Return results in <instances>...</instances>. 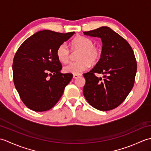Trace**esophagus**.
Instances as JSON below:
<instances>
[{
    "label": "esophagus",
    "instance_id": "esophagus-1",
    "mask_svg": "<svg viewBox=\"0 0 151 151\" xmlns=\"http://www.w3.org/2000/svg\"><path fill=\"white\" fill-rule=\"evenodd\" d=\"M82 75L81 74H74L73 75V78H77L78 77H79V76H81Z\"/></svg>",
    "mask_w": 151,
    "mask_h": 151
}]
</instances>
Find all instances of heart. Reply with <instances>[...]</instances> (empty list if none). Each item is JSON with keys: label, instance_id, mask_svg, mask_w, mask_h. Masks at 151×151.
<instances>
[{"label": "heart", "instance_id": "b5f03b06", "mask_svg": "<svg viewBox=\"0 0 151 151\" xmlns=\"http://www.w3.org/2000/svg\"><path fill=\"white\" fill-rule=\"evenodd\" d=\"M93 41L85 36H77L70 43L73 50H79L76 62L69 63L64 66L65 73L78 74L88 69L91 65L97 63L101 56L100 47L93 45ZM56 56L62 63H67L69 60L70 50L65 43L61 44L56 50Z\"/></svg>", "mask_w": 151, "mask_h": 151}]
</instances>
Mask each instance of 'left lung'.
<instances>
[{"mask_svg": "<svg viewBox=\"0 0 151 151\" xmlns=\"http://www.w3.org/2000/svg\"><path fill=\"white\" fill-rule=\"evenodd\" d=\"M100 37L102 42L100 60L90 71L83 74L86 84L83 93L88 103L101 111L119 106L134 84L137 62L132 47L120 35L107 27L84 32ZM103 73L104 79L95 74Z\"/></svg>", "mask_w": 151, "mask_h": 151, "instance_id": "obj_1", "label": "left lung"}]
</instances>
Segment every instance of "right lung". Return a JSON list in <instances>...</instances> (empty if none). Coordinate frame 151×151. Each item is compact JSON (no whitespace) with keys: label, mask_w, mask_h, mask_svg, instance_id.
Returning <instances> with one entry per match:
<instances>
[{"label":"right lung","mask_w":151,"mask_h":151,"mask_svg":"<svg viewBox=\"0 0 151 151\" xmlns=\"http://www.w3.org/2000/svg\"><path fill=\"white\" fill-rule=\"evenodd\" d=\"M75 33L37 32L25 40L16 52L13 79L21 101L30 110L41 112L52 108L72 79L73 74L60 73L62 65L56 56V50Z\"/></svg>","instance_id":"1"}]
</instances>
